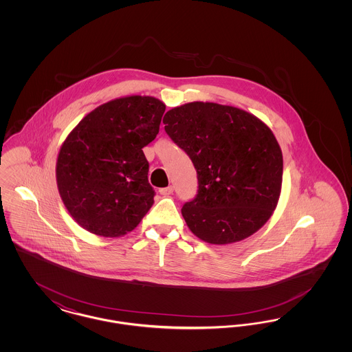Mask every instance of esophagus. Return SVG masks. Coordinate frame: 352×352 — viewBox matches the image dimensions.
<instances>
[{
	"mask_svg": "<svg viewBox=\"0 0 352 352\" xmlns=\"http://www.w3.org/2000/svg\"><path fill=\"white\" fill-rule=\"evenodd\" d=\"M173 191H174V187H173V186H168V187H165V188H161V190H160L161 195H164V197H168V195H171V194H173Z\"/></svg>",
	"mask_w": 352,
	"mask_h": 352,
	"instance_id": "34e87169",
	"label": "esophagus"
}]
</instances>
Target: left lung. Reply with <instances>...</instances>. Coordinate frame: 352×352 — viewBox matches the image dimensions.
<instances>
[{"label": "left lung", "instance_id": "1", "mask_svg": "<svg viewBox=\"0 0 352 352\" xmlns=\"http://www.w3.org/2000/svg\"><path fill=\"white\" fill-rule=\"evenodd\" d=\"M164 124L198 174V194L182 207L190 231L219 245L258 231L283 184V151L268 125L243 109L203 101L170 109Z\"/></svg>", "mask_w": 352, "mask_h": 352}]
</instances>
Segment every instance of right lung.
<instances>
[{
	"label": "right lung",
	"mask_w": 352,
	"mask_h": 352,
	"mask_svg": "<svg viewBox=\"0 0 352 352\" xmlns=\"http://www.w3.org/2000/svg\"><path fill=\"white\" fill-rule=\"evenodd\" d=\"M166 109L151 96H128L94 109L74 128L56 161V184L69 215L91 234L133 231L154 203L142 148Z\"/></svg>",
	"instance_id": "right-lung-1"
}]
</instances>
